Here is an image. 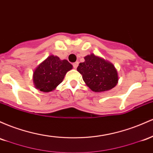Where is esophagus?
<instances>
[{
    "instance_id": "1",
    "label": "esophagus",
    "mask_w": 153,
    "mask_h": 153,
    "mask_svg": "<svg viewBox=\"0 0 153 153\" xmlns=\"http://www.w3.org/2000/svg\"><path fill=\"white\" fill-rule=\"evenodd\" d=\"M78 65H79V63H78V62L74 63H73V67L74 68H76L77 66H78Z\"/></svg>"
}]
</instances>
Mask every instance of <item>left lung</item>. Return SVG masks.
Returning a JSON list of instances; mask_svg holds the SVG:
<instances>
[{"mask_svg":"<svg viewBox=\"0 0 153 153\" xmlns=\"http://www.w3.org/2000/svg\"><path fill=\"white\" fill-rule=\"evenodd\" d=\"M77 71L82 75L86 85L93 92H105L113 89L118 81V73L114 65L93 53L85 57Z\"/></svg>","mask_w":153,"mask_h":153,"instance_id":"left-lung-1","label":"left lung"}]
</instances>
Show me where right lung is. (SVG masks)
<instances>
[{
	"label": "right lung",
	"mask_w": 153,
	"mask_h": 153,
	"mask_svg": "<svg viewBox=\"0 0 153 153\" xmlns=\"http://www.w3.org/2000/svg\"><path fill=\"white\" fill-rule=\"evenodd\" d=\"M72 67L66 60H61L53 55L48 56L34 71L33 82L36 89L44 92L54 90Z\"/></svg>",
	"instance_id": "add662e5"
}]
</instances>
